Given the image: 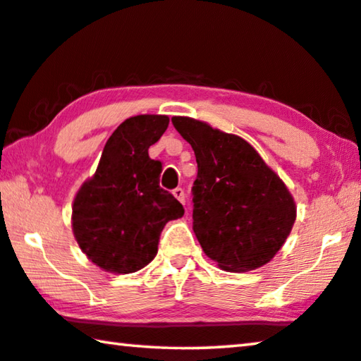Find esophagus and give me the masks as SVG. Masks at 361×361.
<instances>
[{
	"instance_id": "esophagus-1",
	"label": "esophagus",
	"mask_w": 361,
	"mask_h": 361,
	"mask_svg": "<svg viewBox=\"0 0 361 361\" xmlns=\"http://www.w3.org/2000/svg\"><path fill=\"white\" fill-rule=\"evenodd\" d=\"M173 193H174V197H176L177 200H179L180 203H184V204H185V192H184V188H182V187H177V188H174Z\"/></svg>"
}]
</instances>
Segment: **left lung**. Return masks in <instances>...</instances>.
Masks as SVG:
<instances>
[{"label":"left lung","instance_id":"1","mask_svg":"<svg viewBox=\"0 0 361 361\" xmlns=\"http://www.w3.org/2000/svg\"><path fill=\"white\" fill-rule=\"evenodd\" d=\"M195 152L193 232L226 271H252L284 245L295 203L250 143L190 118H173Z\"/></svg>","mask_w":361,"mask_h":361}]
</instances>
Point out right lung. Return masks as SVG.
<instances>
[{
	"label": "right lung",
	"instance_id": "obj_1",
	"mask_svg": "<svg viewBox=\"0 0 361 361\" xmlns=\"http://www.w3.org/2000/svg\"><path fill=\"white\" fill-rule=\"evenodd\" d=\"M168 126V116L126 119L108 138L95 176L75 195V240L93 263L111 273L129 274L147 266L158 252L166 223L184 214L173 193L159 187L161 161L148 157Z\"/></svg>",
	"mask_w": 361,
	"mask_h": 361
}]
</instances>
